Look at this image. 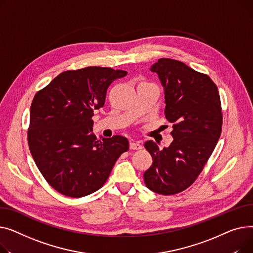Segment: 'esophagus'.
Masks as SVG:
<instances>
[{
    "label": "esophagus",
    "mask_w": 253,
    "mask_h": 253,
    "mask_svg": "<svg viewBox=\"0 0 253 253\" xmlns=\"http://www.w3.org/2000/svg\"><path fill=\"white\" fill-rule=\"evenodd\" d=\"M129 148L131 150H140L142 148V145L139 142H135V141H131L129 143Z\"/></svg>",
    "instance_id": "34e87169"
}]
</instances>
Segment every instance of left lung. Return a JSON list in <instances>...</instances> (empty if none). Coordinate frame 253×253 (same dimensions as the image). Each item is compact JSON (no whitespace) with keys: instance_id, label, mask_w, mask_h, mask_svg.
I'll list each match as a JSON object with an SVG mask.
<instances>
[{"instance_id":"1","label":"left lung","mask_w":253,"mask_h":253,"mask_svg":"<svg viewBox=\"0 0 253 253\" xmlns=\"http://www.w3.org/2000/svg\"><path fill=\"white\" fill-rule=\"evenodd\" d=\"M150 70L157 73L165 91L173 141L162 150L151 140L145 143L153 162L144 180L151 191L173 195L194 183L214 150L221 132L220 99L209 76L183 62L161 58Z\"/></svg>"}]
</instances>
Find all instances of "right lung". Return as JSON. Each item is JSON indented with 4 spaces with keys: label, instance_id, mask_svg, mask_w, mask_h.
Returning <instances> with one entry per match:
<instances>
[{
    "label": "right lung",
    "instance_id": "right-lung-1",
    "mask_svg": "<svg viewBox=\"0 0 253 253\" xmlns=\"http://www.w3.org/2000/svg\"><path fill=\"white\" fill-rule=\"evenodd\" d=\"M126 73L97 66L68 70L36 94L29 150L42 176L61 194L80 198L96 192L117 158L128 150L123 136L98 140L92 121L94 110L104 106L110 84Z\"/></svg>",
    "mask_w": 253,
    "mask_h": 253
}]
</instances>
